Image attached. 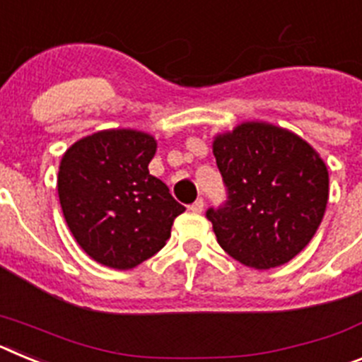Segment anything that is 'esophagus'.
<instances>
[{"label": "esophagus", "mask_w": 362, "mask_h": 362, "mask_svg": "<svg viewBox=\"0 0 362 362\" xmlns=\"http://www.w3.org/2000/svg\"><path fill=\"white\" fill-rule=\"evenodd\" d=\"M203 209H204L203 199H197L196 203L190 204V212H194V214H201V212H203Z\"/></svg>", "instance_id": "obj_1"}]
</instances>
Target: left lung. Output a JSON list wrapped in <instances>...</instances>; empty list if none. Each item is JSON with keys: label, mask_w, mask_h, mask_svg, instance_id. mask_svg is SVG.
Returning <instances> with one entry per match:
<instances>
[{"label": "left lung", "mask_w": 362, "mask_h": 362, "mask_svg": "<svg viewBox=\"0 0 362 362\" xmlns=\"http://www.w3.org/2000/svg\"><path fill=\"white\" fill-rule=\"evenodd\" d=\"M225 206L206 212L221 248L245 267L288 263L317 232L328 203V168L303 137L267 121L214 136Z\"/></svg>", "instance_id": "8db88e82"}]
</instances>
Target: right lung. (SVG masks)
Listing matches in <instances>:
<instances>
[{"mask_svg": "<svg viewBox=\"0 0 362 362\" xmlns=\"http://www.w3.org/2000/svg\"><path fill=\"white\" fill-rule=\"evenodd\" d=\"M158 141L134 129L99 130L59 163L57 194L78 245L99 264L130 270L158 254L185 212L148 172Z\"/></svg>", "mask_w": 362, "mask_h": 362, "instance_id": "obj_1", "label": "right lung"}]
</instances>
